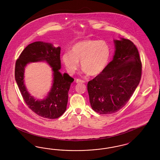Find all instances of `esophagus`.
Segmentation results:
<instances>
[{"label":"esophagus","instance_id":"1","mask_svg":"<svg viewBox=\"0 0 160 160\" xmlns=\"http://www.w3.org/2000/svg\"><path fill=\"white\" fill-rule=\"evenodd\" d=\"M76 83H84V81L82 80H80V79H76Z\"/></svg>","mask_w":160,"mask_h":160}]
</instances>
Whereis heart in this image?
Listing matches in <instances>:
<instances>
[{
	"mask_svg": "<svg viewBox=\"0 0 160 160\" xmlns=\"http://www.w3.org/2000/svg\"><path fill=\"white\" fill-rule=\"evenodd\" d=\"M111 48L104 40L84 39L71 47L70 53H65L62 60L69 74H74L79 62L84 73L97 76L106 68L111 57Z\"/></svg>",
	"mask_w": 160,
	"mask_h": 160,
	"instance_id": "heart-1",
	"label": "heart"
}]
</instances>
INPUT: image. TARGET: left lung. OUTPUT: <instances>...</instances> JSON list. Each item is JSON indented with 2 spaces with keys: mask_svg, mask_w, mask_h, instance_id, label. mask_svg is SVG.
I'll use <instances>...</instances> for the list:
<instances>
[{
  "mask_svg": "<svg viewBox=\"0 0 160 160\" xmlns=\"http://www.w3.org/2000/svg\"><path fill=\"white\" fill-rule=\"evenodd\" d=\"M114 56L105 69L88 83L92 109L99 114L119 111L140 83L142 62L137 47L129 39H114Z\"/></svg>",
  "mask_w": 160,
  "mask_h": 160,
  "instance_id": "obj_1",
  "label": "left lung"
}]
</instances>
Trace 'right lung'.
Listing matches in <instances>:
<instances>
[{
    "label": "right lung",
    "mask_w": 160,
    "mask_h": 160,
    "mask_svg": "<svg viewBox=\"0 0 160 160\" xmlns=\"http://www.w3.org/2000/svg\"><path fill=\"white\" fill-rule=\"evenodd\" d=\"M61 47L53 44L36 41L27 46L16 61L15 81L24 101L31 110L39 116L56 119L66 111L68 91L74 79L67 73L62 74L60 58ZM46 61L52 68V84L46 97L36 99L27 91L24 83V70L30 62Z\"/></svg>",
    "instance_id": "obj_1"
}]
</instances>
